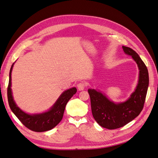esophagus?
Wrapping results in <instances>:
<instances>
[{
  "mask_svg": "<svg viewBox=\"0 0 158 158\" xmlns=\"http://www.w3.org/2000/svg\"><path fill=\"white\" fill-rule=\"evenodd\" d=\"M77 88H78V89L80 90V91H81V90H83L85 88V83L83 82L78 83V84H77Z\"/></svg>",
  "mask_w": 158,
  "mask_h": 158,
  "instance_id": "esophagus-1",
  "label": "esophagus"
}]
</instances>
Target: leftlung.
I'll return each instance as SVG.
<instances>
[{
    "label": "left lung",
    "mask_w": 158,
    "mask_h": 158,
    "mask_svg": "<svg viewBox=\"0 0 158 158\" xmlns=\"http://www.w3.org/2000/svg\"><path fill=\"white\" fill-rule=\"evenodd\" d=\"M124 53L131 56L139 70L138 84L126 101L114 102L99 90L89 89L94 118L100 126L109 130L123 127L130 122L143 110L149 86V73L145 63L135 51L122 46Z\"/></svg>",
    "instance_id": "8db88e82"
}]
</instances>
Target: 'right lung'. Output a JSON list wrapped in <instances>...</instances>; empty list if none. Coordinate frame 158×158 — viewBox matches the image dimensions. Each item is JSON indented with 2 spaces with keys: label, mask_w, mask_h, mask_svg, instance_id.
<instances>
[{
  "label": "right lung",
  "mask_w": 158,
  "mask_h": 158,
  "mask_svg": "<svg viewBox=\"0 0 158 158\" xmlns=\"http://www.w3.org/2000/svg\"><path fill=\"white\" fill-rule=\"evenodd\" d=\"M13 64L9 72V81L7 88V97L10 109L15 115L23 125L28 129L35 132H41L52 130L56 127L62 120L65 106L69 100L77 92L76 88H72L63 92L58 100L48 111L28 114L19 109L14 101L11 91V72L13 67Z\"/></svg>",
  "instance_id": "obj_1"
}]
</instances>
